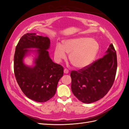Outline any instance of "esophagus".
Instances as JSON below:
<instances>
[{
  "mask_svg": "<svg viewBox=\"0 0 129 129\" xmlns=\"http://www.w3.org/2000/svg\"><path fill=\"white\" fill-rule=\"evenodd\" d=\"M69 73L68 70L67 69H64V73L65 74H68Z\"/></svg>",
  "mask_w": 129,
  "mask_h": 129,
  "instance_id": "obj_1",
  "label": "esophagus"
}]
</instances>
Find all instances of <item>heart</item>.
I'll return each mask as SVG.
<instances>
[{"mask_svg": "<svg viewBox=\"0 0 129 129\" xmlns=\"http://www.w3.org/2000/svg\"><path fill=\"white\" fill-rule=\"evenodd\" d=\"M99 43L90 38H74L64 41L63 46L57 44L54 55L56 60L60 61L67 57L66 53H70L69 60L74 67L83 68L92 63L99 52Z\"/></svg>", "mask_w": 129, "mask_h": 129, "instance_id": "1", "label": "heart"}]
</instances>
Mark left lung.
Returning a JSON list of instances; mask_svg holds the SVG:
<instances>
[{"label": "left lung", "mask_w": 129, "mask_h": 129, "mask_svg": "<svg viewBox=\"0 0 129 129\" xmlns=\"http://www.w3.org/2000/svg\"><path fill=\"white\" fill-rule=\"evenodd\" d=\"M105 53L87 67L71 73L72 91L82 102L91 103L102 99L114 84L117 60L112 44Z\"/></svg>", "instance_id": "8db88e82"}]
</instances>
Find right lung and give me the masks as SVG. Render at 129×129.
I'll use <instances>...</instances> for the list:
<instances>
[{"mask_svg":"<svg viewBox=\"0 0 129 129\" xmlns=\"http://www.w3.org/2000/svg\"><path fill=\"white\" fill-rule=\"evenodd\" d=\"M50 40L36 33H26L19 41L14 56V72L22 91L28 98L38 102H45L54 96L58 82L63 76V68L54 63L47 49ZM37 48L38 57L34 67L26 66L23 58L29 50Z\"/></svg>","mask_w":129,"mask_h":129,"instance_id":"add662e5","label":"right lung"}]
</instances>
